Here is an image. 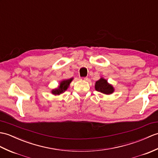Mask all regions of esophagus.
<instances>
[{
  "instance_id": "1",
  "label": "esophagus",
  "mask_w": 158,
  "mask_h": 158,
  "mask_svg": "<svg viewBox=\"0 0 158 158\" xmlns=\"http://www.w3.org/2000/svg\"><path fill=\"white\" fill-rule=\"evenodd\" d=\"M81 80H83V81H87L88 78L87 77H81Z\"/></svg>"
}]
</instances>
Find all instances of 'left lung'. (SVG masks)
<instances>
[{
  "label": "left lung",
  "instance_id": "8db88e82",
  "mask_svg": "<svg viewBox=\"0 0 158 158\" xmlns=\"http://www.w3.org/2000/svg\"><path fill=\"white\" fill-rule=\"evenodd\" d=\"M95 89L99 92H101L104 94H112L114 89L110 84H109L107 81V80L104 79L103 77L100 78L98 81L96 82L95 84Z\"/></svg>",
  "mask_w": 158,
  "mask_h": 158
}]
</instances>
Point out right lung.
<instances>
[{
  "instance_id": "right-lung-1",
  "label": "right lung",
  "mask_w": 158,
  "mask_h": 158,
  "mask_svg": "<svg viewBox=\"0 0 158 158\" xmlns=\"http://www.w3.org/2000/svg\"><path fill=\"white\" fill-rule=\"evenodd\" d=\"M73 79V78H71L69 79H64L61 81L60 85L58 87V88L52 90V94L54 95H60V94L64 92L68 89V87H69V85H70Z\"/></svg>"
}]
</instances>
